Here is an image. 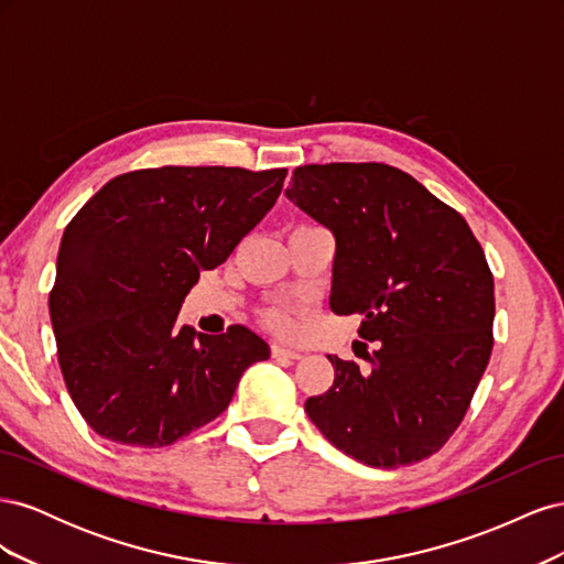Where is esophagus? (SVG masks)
Wrapping results in <instances>:
<instances>
[{
  "label": "esophagus",
  "mask_w": 564,
  "mask_h": 564,
  "mask_svg": "<svg viewBox=\"0 0 564 564\" xmlns=\"http://www.w3.org/2000/svg\"><path fill=\"white\" fill-rule=\"evenodd\" d=\"M272 357H282V360H301V350H296V348H289V346H284V344H272Z\"/></svg>",
  "instance_id": "esophagus-1"
}]
</instances>
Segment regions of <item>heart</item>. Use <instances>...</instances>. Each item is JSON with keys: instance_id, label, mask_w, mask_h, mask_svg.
Listing matches in <instances>:
<instances>
[{"instance_id": "b5f03b06", "label": "heart", "mask_w": 564, "mask_h": 564, "mask_svg": "<svg viewBox=\"0 0 564 564\" xmlns=\"http://www.w3.org/2000/svg\"><path fill=\"white\" fill-rule=\"evenodd\" d=\"M301 313H303V303L282 301V303L270 305V308L263 311V322H265V327L272 329L275 334L289 336V334L296 332Z\"/></svg>"}]
</instances>
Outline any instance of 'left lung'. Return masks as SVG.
<instances>
[{
	"instance_id": "left-lung-1",
	"label": "left lung",
	"mask_w": 564,
	"mask_h": 564,
	"mask_svg": "<svg viewBox=\"0 0 564 564\" xmlns=\"http://www.w3.org/2000/svg\"><path fill=\"white\" fill-rule=\"evenodd\" d=\"M286 197L332 230L329 308L362 315L369 371L327 355L334 383L305 414L371 468L435 454L464 421L491 355L494 278L466 218L377 162L305 164ZM365 346V344H362Z\"/></svg>"
}]
</instances>
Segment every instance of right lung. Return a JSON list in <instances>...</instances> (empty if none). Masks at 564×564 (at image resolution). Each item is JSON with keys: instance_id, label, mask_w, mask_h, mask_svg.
Here are the masks:
<instances>
[{"instance_id": "add662e5", "label": "right lung", "mask_w": 564, "mask_h": 564, "mask_svg": "<svg viewBox=\"0 0 564 564\" xmlns=\"http://www.w3.org/2000/svg\"><path fill=\"white\" fill-rule=\"evenodd\" d=\"M286 169H141L108 181L67 224L48 294L58 365L91 429L166 447L230 404L268 360L242 324L195 334L176 317L202 270L224 263L282 193Z\"/></svg>"}]
</instances>
